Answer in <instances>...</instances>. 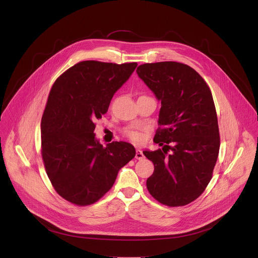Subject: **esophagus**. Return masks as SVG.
<instances>
[{"mask_svg": "<svg viewBox=\"0 0 258 258\" xmlns=\"http://www.w3.org/2000/svg\"><path fill=\"white\" fill-rule=\"evenodd\" d=\"M136 158L139 159V160H141V159L144 158V154H143V152H142L141 149H137V150H136Z\"/></svg>", "mask_w": 258, "mask_h": 258, "instance_id": "esophagus-1", "label": "esophagus"}]
</instances>
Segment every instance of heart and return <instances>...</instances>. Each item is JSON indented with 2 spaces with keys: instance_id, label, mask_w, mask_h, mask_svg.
Segmentation results:
<instances>
[{
  "instance_id": "b5f03b06",
  "label": "heart",
  "mask_w": 258,
  "mask_h": 258,
  "mask_svg": "<svg viewBox=\"0 0 258 258\" xmlns=\"http://www.w3.org/2000/svg\"><path fill=\"white\" fill-rule=\"evenodd\" d=\"M127 136H128L132 140H134V141H140V140L142 139L141 133L136 132V131H131V132H128V133H127Z\"/></svg>"
}]
</instances>
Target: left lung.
Wrapping results in <instances>:
<instances>
[{
  "label": "left lung",
  "mask_w": 258,
  "mask_h": 258,
  "mask_svg": "<svg viewBox=\"0 0 258 258\" xmlns=\"http://www.w3.org/2000/svg\"><path fill=\"white\" fill-rule=\"evenodd\" d=\"M137 73L161 103L153 141L162 149L143 151L154 164L147 189L164 205L189 204L209 183L219 151L211 92L199 73L182 63H146Z\"/></svg>",
  "instance_id": "left-lung-1"
}]
</instances>
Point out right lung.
Returning <instances> with one entry per match:
<instances>
[{
  "label": "right lung",
  "instance_id": "add662e5",
  "mask_svg": "<svg viewBox=\"0 0 258 258\" xmlns=\"http://www.w3.org/2000/svg\"><path fill=\"white\" fill-rule=\"evenodd\" d=\"M137 66L136 62L83 61L52 87L41 122L42 156L54 189L73 204L98 201L136 156L135 147L126 142L104 147L94 130Z\"/></svg>",
  "mask_w": 258,
  "mask_h": 258
}]
</instances>
